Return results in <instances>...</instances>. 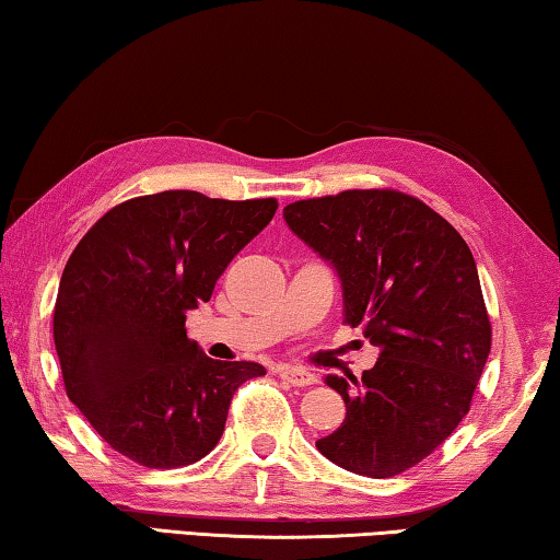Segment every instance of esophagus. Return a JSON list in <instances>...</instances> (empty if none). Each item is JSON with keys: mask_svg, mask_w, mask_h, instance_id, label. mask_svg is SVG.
Returning a JSON list of instances; mask_svg holds the SVG:
<instances>
[{"mask_svg": "<svg viewBox=\"0 0 560 560\" xmlns=\"http://www.w3.org/2000/svg\"><path fill=\"white\" fill-rule=\"evenodd\" d=\"M280 377L292 384V387H310V384L317 382L315 374H310L305 370H292V366H282Z\"/></svg>", "mask_w": 560, "mask_h": 560, "instance_id": "1", "label": "esophagus"}]
</instances>
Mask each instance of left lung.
Masks as SVG:
<instances>
[{
  "instance_id": "left-lung-1",
  "label": "left lung",
  "mask_w": 560,
  "mask_h": 560,
  "mask_svg": "<svg viewBox=\"0 0 560 560\" xmlns=\"http://www.w3.org/2000/svg\"><path fill=\"white\" fill-rule=\"evenodd\" d=\"M290 231L335 265L345 323L380 350L362 380L327 377L342 427L317 448L342 469L389 479L427 459L469 415L491 352L474 255L456 228L394 188L285 206Z\"/></svg>"
}]
</instances>
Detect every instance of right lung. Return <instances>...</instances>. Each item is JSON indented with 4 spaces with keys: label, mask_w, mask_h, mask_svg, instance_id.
Returning a JSON list of instances; mask_svg holds the SVG:
<instances>
[{
    "label": "right lung",
    "mask_w": 560,
    "mask_h": 560,
    "mask_svg": "<svg viewBox=\"0 0 560 560\" xmlns=\"http://www.w3.org/2000/svg\"><path fill=\"white\" fill-rule=\"evenodd\" d=\"M278 200L163 190L114 206L73 247L54 305L63 387L98 436L149 469L218 444L233 394L262 377L188 340L186 313L270 223Z\"/></svg>",
    "instance_id": "add662e5"
}]
</instances>
